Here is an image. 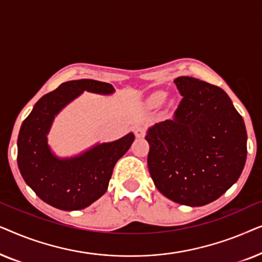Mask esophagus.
I'll use <instances>...</instances> for the list:
<instances>
[{
	"label": "esophagus",
	"instance_id": "1",
	"mask_svg": "<svg viewBox=\"0 0 262 262\" xmlns=\"http://www.w3.org/2000/svg\"><path fill=\"white\" fill-rule=\"evenodd\" d=\"M135 135H136V137H137V138H144V136H145V128L142 127V126L137 127V128H136V130H135Z\"/></svg>",
	"mask_w": 262,
	"mask_h": 262
}]
</instances>
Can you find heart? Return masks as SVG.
I'll use <instances>...</instances> for the list:
<instances>
[{
  "mask_svg": "<svg viewBox=\"0 0 262 262\" xmlns=\"http://www.w3.org/2000/svg\"><path fill=\"white\" fill-rule=\"evenodd\" d=\"M164 99H166V94L162 92H157V93H155V94H152L151 96H150L149 102H150V105H152V106H159L160 103H162L164 101Z\"/></svg>",
  "mask_w": 262,
  "mask_h": 262,
  "instance_id": "b5f03b06",
  "label": "heart"
}]
</instances>
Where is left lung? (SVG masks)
I'll use <instances>...</instances> for the list:
<instances>
[{
    "mask_svg": "<svg viewBox=\"0 0 262 262\" xmlns=\"http://www.w3.org/2000/svg\"><path fill=\"white\" fill-rule=\"evenodd\" d=\"M174 83L182 100L173 119L146 131L148 168L168 199L203 206L224 194L245 168V121L222 88L188 76Z\"/></svg>",
    "mask_w": 262,
    "mask_h": 262,
    "instance_id": "obj_1",
    "label": "left lung"
}]
</instances>
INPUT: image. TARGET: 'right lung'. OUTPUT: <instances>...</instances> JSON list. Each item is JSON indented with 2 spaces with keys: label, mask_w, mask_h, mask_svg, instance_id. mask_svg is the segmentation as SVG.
I'll use <instances>...</instances> for the list:
<instances>
[{
  "label": "right lung",
  "mask_w": 262,
  "mask_h": 262,
  "mask_svg": "<svg viewBox=\"0 0 262 262\" xmlns=\"http://www.w3.org/2000/svg\"><path fill=\"white\" fill-rule=\"evenodd\" d=\"M84 91L111 95L116 89L88 78L64 82L38 100L17 137V166L25 182L42 202L64 211L82 210L105 194L114 166L135 141L130 132L76 156H57L48 143L50 128L57 114Z\"/></svg>",
  "instance_id": "add662e5"
}]
</instances>
